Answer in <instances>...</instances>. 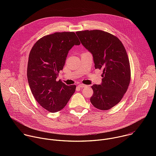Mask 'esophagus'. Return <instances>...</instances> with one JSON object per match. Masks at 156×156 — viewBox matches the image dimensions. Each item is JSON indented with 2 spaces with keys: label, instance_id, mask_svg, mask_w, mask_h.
I'll return each mask as SVG.
<instances>
[{
  "label": "esophagus",
  "instance_id": "1",
  "mask_svg": "<svg viewBox=\"0 0 156 156\" xmlns=\"http://www.w3.org/2000/svg\"><path fill=\"white\" fill-rule=\"evenodd\" d=\"M87 85H86V84H78V87H81V88L85 87H87Z\"/></svg>",
  "mask_w": 156,
  "mask_h": 156
}]
</instances>
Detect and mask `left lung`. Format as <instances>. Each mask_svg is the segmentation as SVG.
Wrapping results in <instances>:
<instances>
[{
    "instance_id": "left-lung-1",
    "label": "left lung",
    "mask_w": 156,
    "mask_h": 156,
    "mask_svg": "<svg viewBox=\"0 0 156 156\" xmlns=\"http://www.w3.org/2000/svg\"><path fill=\"white\" fill-rule=\"evenodd\" d=\"M81 44L93 56L95 69L102 70V84H93L90 101L94 107L107 110L116 105L126 92L131 70L121 41L108 32L94 30L76 32Z\"/></svg>"
}]
</instances>
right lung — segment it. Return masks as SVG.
Listing matches in <instances>:
<instances>
[{
  "instance_id": "1",
  "label": "right lung",
  "mask_w": 156,
  "mask_h": 156,
  "mask_svg": "<svg viewBox=\"0 0 156 156\" xmlns=\"http://www.w3.org/2000/svg\"><path fill=\"white\" fill-rule=\"evenodd\" d=\"M80 42L74 32H57L44 36L33 46L29 55L27 77L36 101L50 112L65 107L76 90L57 81L69 51Z\"/></svg>"
}]
</instances>
